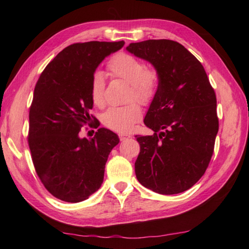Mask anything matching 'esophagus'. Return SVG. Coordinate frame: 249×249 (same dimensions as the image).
Segmentation results:
<instances>
[{
  "label": "esophagus",
  "mask_w": 249,
  "mask_h": 249,
  "mask_svg": "<svg viewBox=\"0 0 249 249\" xmlns=\"http://www.w3.org/2000/svg\"><path fill=\"white\" fill-rule=\"evenodd\" d=\"M130 135H120V140L121 141H124V140H126V139H128V138H130Z\"/></svg>",
  "instance_id": "34e87169"
}]
</instances>
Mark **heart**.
<instances>
[{"label": "heart", "instance_id": "obj_1", "mask_svg": "<svg viewBox=\"0 0 249 249\" xmlns=\"http://www.w3.org/2000/svg\"><path fill=\"white\" fill-rule=\"evenodd\" d=\"M108 71L111 76L121 78L130 83V100L140 104H149L154 97L158 83V75L154 68L146 67L145 63L131 54L121 52L108 62ZM91 98L97 107L105 104V79L102 72H95L91 83ZM141 118L138 104L133 103L124 107H111L103 115L104 124L108 128L125 133L128 131Z\"/></svg>", "mask_w": 249, "mask_h": 249}]
</instances>
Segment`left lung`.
<instances>
[{
	"label": "left lung",
	"mask_w": 249,
	"mask_h": 249,
	"mask_svg": "<svg viewBox=\"0 0 249 249\" xmlns=\"http://www.w3.org/2000/svg\"><path fill=\"white\" fill-rule=\"evenodd\" d=\"M126 50L154 66L158 87L144 124L154 134L136 136L140 184L161 195L193 187L214 152L218 118L216 95L202 64L178 41L149 39Z\"/></svg>",
	"instance_id": "1"
}]
</instances>
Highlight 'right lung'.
Returning a JSON list of instances; mask_svg holds the SVG:
<instances>
[{"mask_svg": "<svg viewBox=\"0 0 249 249\" xmlns=\"http://www.w3.org/2000/svg\"><path fill=\"white\" fill-rule=\"evenodd\" d=\"M124 41H88L66 47L46 66L30 108L29 146L37 176L48 192L66 202H80L102 186L105 166L119 137L98 128L81 138V127L95 120L91 83L106 56ZM91 125L97 128L95 120Z\"/></svg>", "mask_w": 249, "mask_h": 249, "instance_id": "obj_1", "label": "right lung"}]
</instances>
